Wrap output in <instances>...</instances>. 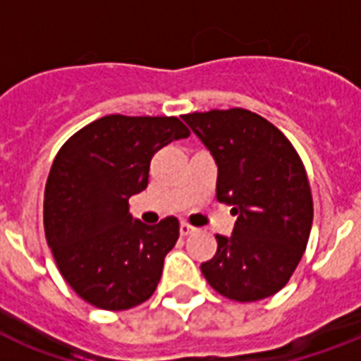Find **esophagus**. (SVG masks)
Listing matches in <instances>:
<instances>
[{
  "instance_id": "obj_1",
  "label": "esophagus",
  "mask_w": 361,
  "mask_h": 361,
  "mask_svg": "<svg viewBox=\"0 0 361 361\" xmlns=\"http://www.w3.org/2000/svg\"><path fill=\"white\" fill-rule=\"evenodd\" d=\"M195 231H197V228H195V226H191V225H187V223H181V225H180V234L183 238L189 236V234H192Z\"/></svg>"
}]
</instances>
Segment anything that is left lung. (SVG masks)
Segmentation results:
<instances>
[{
  "label": "left lung",
  "instance_id": "1",
  "mask_svg": "<svg viewBox=\"0 0 361 361\" xmlns=\"http://www.w3.org/2000/svg\"><path fill=\"white\" fill-rule=\"evenodd\" d=\"M217 163V200L238 215L232 236L200 266L209 286L234 302L277 294L294 274L313 225L302 159L274 123L245 109L181 116Z\"/></svg>",
  "mask_w": 361,
  "mask_h": 361
}]
</instances>
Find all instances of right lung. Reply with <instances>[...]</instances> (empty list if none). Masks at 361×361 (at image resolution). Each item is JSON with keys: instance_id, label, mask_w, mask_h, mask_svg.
Listing matches in <instances>:
<instances>
[{"instance_id": "obj_1", "label": "right lung", "mask_w": 361, "mask_h": 361, "mask_svg": "<svg viewBox=\"0 0 361 361\" xmlns=\"http://www.w3.org/2000/svg\"><path fill=\"white\" fill-rule=\"evenodd\" d=\"M189 135L174 116L110 114L61 146L44 187V234L84 302L125 311L152 298L180 223L133 221L129 198L147 187L153 155Z\"/></svg>"}]
</instances>
